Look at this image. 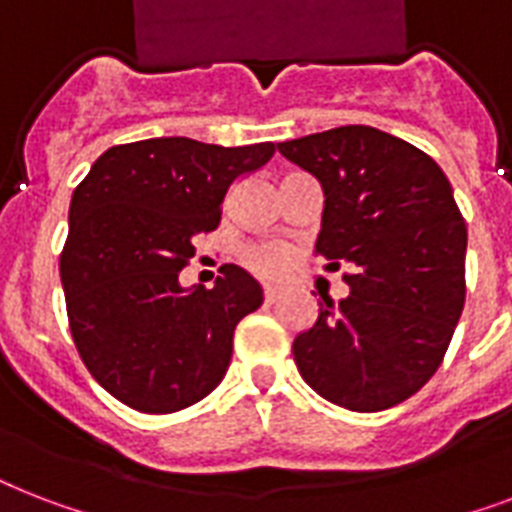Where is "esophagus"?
Here are the masks:
<instances>
[{
    "instance_id": "1",
    "label": "esophagus",
    "mask_w": 512,
    "mask_h": 512,
    "mask_svg": "<svg viewBox=\"0 0 512 512\" xmlns=\"http://www.w3.org/2000/svg\"><path fill=\"white\" fill-rule=\"evenodd\" d=\"M263 295H265V303H279V300H281V289L279 287H265V292H263Z\"/></svg>"
}]
</instances>
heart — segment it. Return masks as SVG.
<instances>
[{"label": "heart", "instance_id": "b5f03b06", "mask_svg": "<svg viewBox=\"0 0 512 512\" xmlns=\"http://www.w3.org/2000/svg\"><path fill=\"white\" fill-rule=\"evenodd\" d=\"M292 263H295V252L279 241L255 244L244 252V265L263 279H281L292 268Z\"/></svg>", "mask_w": 512, "mask_h": 512}]
</instances>
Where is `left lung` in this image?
<instances>
[{"label": "left lung", "instance_id": "left-lung-1", "mask_svg": "<svg viewBox=\"0 0 512 512\" xmlns=\"http://www.w3.org/2000/svg\"><path fill=\"white\" fill-rule=\"evenodd\" d=\"M324 191L316 252L345 263L348 297L292 342L303 380L350 412L414 396L444 358L465 305L468 228L444 170L388 132L350 124L279 143Z\"/></svg>", "mask_w": 512, "mask_h": 512}]
</instances>
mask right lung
<instances>
[{
    "instance_id": "right-lung-1",
    "label": "right lung",
    "mask_w": 512,
    "mask_h": 512,
    "mask_svg": "<svg viewBox=\"0 0 512 512\" xmlns=\"http://www.w3.org/2000/svg\"><path fill=\"white\" fill-rule=\"evenodd\" d=\"M273 151L138 140L108 148L76 185L60 255L68 324L84 366L122 404L180 412L228 372L233 329L263 305V287L239 265H223L212 289L177 276L220 223L228 188Z\"/></svg>"
}]
</instances>
